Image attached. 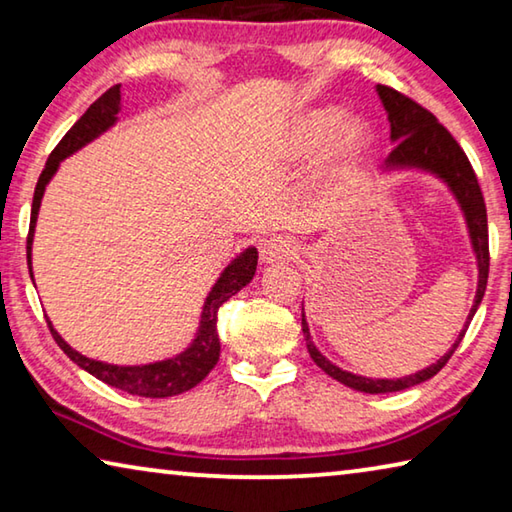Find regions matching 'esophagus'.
<instances>
[{"label":"esophagus","mask_w":512,"mask_h":512,"mask_svg":"<svg viewBox=\"0 0 512 512\" xmlns=\"http://www.w3.org/2000/svg\"><path fill=\"white\" fill-rule=\"evenodd\" d=\"M298 255V244L289 237H271L259 246V257L264 264H282Z\"/></svg>","instance_id":"1"}]
</instances>
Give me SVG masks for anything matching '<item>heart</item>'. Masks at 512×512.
I'll return each mask as SVG.
<instances>
[{"instance_id": "1", "label": "heart", "mask_w": 512, "mask_h": 512, "mask_svg": "<svg viewBox=\"0 0 512 512\" xmlns=\"http://www.w3.org/2000/svg\"><path fill=\"white\" fill-rule=\"evenodd\" d=\"M375 144V133L363 119L345 121V110L339 106H323L302 112L280 135V151L287 160H305L325 146L323 176L336 183L352 176L368 160Z\"/></svg>"}]
</instances>
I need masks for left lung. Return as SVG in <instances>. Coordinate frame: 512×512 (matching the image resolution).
Masks as SVG:
<instances>
[{
    "label": "left lung",
    "mask_w": 512,
    "mask_h": 512,
    "mask_svg": "<svg viewBox=\"0 0 512 512\" xmlns=\"http://www.w3.org/2000/svg\"><path fill=\"white\" fill-rule=\"evenodd\" d=\"M377 94L388 112V121H391V142H395V149L391 151V155H388L381 169L429 171L449 187V192L456 196L458 205H461L467 230H470L476 266H479V287H476L474 305L470 309V316L465 320L463 332L458 334L456 343L447 350L445 357H440L436 363H431L429 368L415 372V375L400 377V379L361 377V375H354V372L334 366L332 361L325 359L323 354L318 352L314 341H311L305 311H302V334H305L309 357L314 359L316 366L323 368L332 379L354 388V391L370 393V395L395 393V391H404V388L418 386L422 381L431 379L433 375H438V372L445 368V363L452 359L454 350L458 348V343L463 341V336L467 332V325H470L476 309L481 305L485 284H488V268H490L488 214H485V203H483L479 180H476V173L472 169L470 160H467L465 151L458 146L452 133H449L443 124H438V119L433 117L427 108H422L420 103H415L402 92L388 88V85H377Z\"/></svg>",
    "instance_id": "left-lung-1"
}]
</instances>
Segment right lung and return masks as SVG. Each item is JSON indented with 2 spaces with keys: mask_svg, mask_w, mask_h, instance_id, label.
<instances>
[{
  "mask_svg": "<svg viewBox=\"0 0 512 512\" xmlns=\"http://www.w3.org/2000/svg\"><path fill=\"white\" fill-rule=\"evenodd\" d=\"M121 85H112L108 92H103L101 97L92 103V106L85 110V115L76 121V124L69 128L67 135L58 142V146L51 151L49 160L42 169L36 192H33V207H31V223H29V237H27V262H29V273L33 280L31 271V244H33V232H36V221L40 212V201L42 194H45V187L51 180V176L58 171V164L63 162L67 155L79 151L81 146L92 142L94 137L106 133L108 128L117 121V112L121 110ZM257 268V248H246L237 259L225 266L219 280L210 291V296L205 298L203 314H201V327H198L196 339L185 352L176 354V357L155 361V363H144V366H112V363L94 361L83 357L81 352L63 341L51 320L47 325L51 329V336L58 343V348L63 350L69 359H72L76 366L88 370L92 377L101 379L103 384L112 388H119V391L140 395V397H171L180 395L194 388L196 384L210 375V370L216 366L221 354V341L219 332H216V320H219V307L223 302H228L237 291H241L246 284L253 280Z\"/></svg>",
  "mask_w": 512,
  "mask_h": 512,
  "instance_id": "right-lung-1",
  "label": "right lung"
}]
</instances>
